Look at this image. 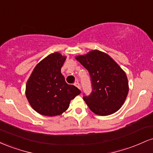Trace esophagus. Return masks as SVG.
Masks as SVG:
<instances>
[{"mask_svg":"<svg viewBox=\"0 0 153 153\" xmlns=\"http://www.w3.org/2000/svg\"><path fill=\"white\" fill-rule=\"evenodd\" d=\"M75 86H76L77 88H79V89H80V83H79L78 82H75Z\"/></svg>","mask_w":153,"mask_h":153,"instance_id":"34e87169","label":"esophagus"}]
</instances>
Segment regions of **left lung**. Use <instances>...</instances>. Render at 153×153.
<instances>
[{"label": "left lung", "instance_id": "obj_1", "mask_svg": "<svg viewBox=\"0 0 153 153\" xmlns=\"http://www.w3.org/2000/svg\"><path fill=\"white\" fill-rule=\"evenodd\" d=\"M75 59L88 70L91 76L92 92L82 98L89 108L100 116L117 111L129 92L125 72L108 54L97 50L77 56Z\"/></svg>", "mask_w": 153, "mask_h": 153}]
</instances>
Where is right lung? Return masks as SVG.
Returning a JSON list of instances; mask_svg holds the SVG:
<instances>
[{
	"label": "right lung",
	"instance_id": "obj_1",
	"mask_svg": "<svg viewBox=\"0 0 153 153\" xmlns=\"http://www.w3.org/2000/svg\"><path fill=\"white\" fill-rule=\"evenodd\" d=\"M66 59L59 52L49 54L34 68L26 85L29 104L40 114L54 117L62 114L80 91L65 82L61 73Z\"/></svg>",
	"mask_w": 153,
	"mask_h": 153
}]
</instances>
